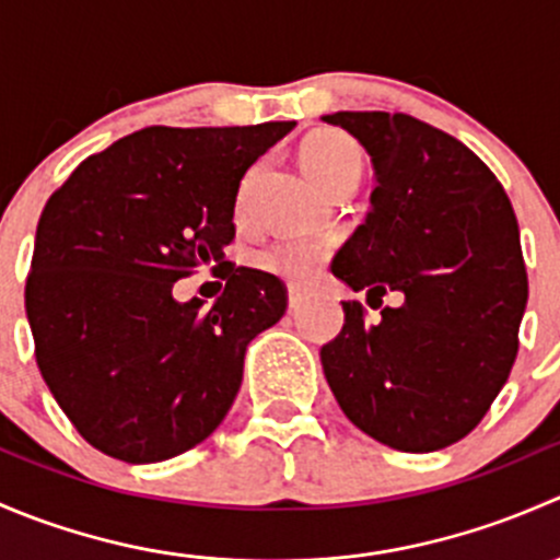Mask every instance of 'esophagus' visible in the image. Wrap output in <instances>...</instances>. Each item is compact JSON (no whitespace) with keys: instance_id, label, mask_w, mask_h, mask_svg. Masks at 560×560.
Returning a JSON list of instances; mask_svg holds the SVG:
<instances>
[{"instance_id":"34e87169","label":"esophagus","mask_w":560,"mask_h":560,"mask_svg":"<svg viewBox=\"0 0 560 560\" xmlns=\"http://www.w3.org/2000/svg\"><path fill=\"white\" fill-rule=\"evenodd\" d=\"M303 303H306V292L298 290V287H292V290H290V308H292V312H298Z\"/></svg>"}]
</instances>
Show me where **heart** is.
<instances>
[{
	"label": "heart",
	"instance_id": "1",
	"mask_svg": "<svg viewBox=\"0 0 560 560\" xmlns=\"http://www.w3.org/2000/svg\"><path fill=\"white\" fill-rule=\"evenodd\" d=\"M301 160L306 173L312 175L322 189H332L341 180L363 173V151L349 135L325 129L303 143ZM327 259V246L312 238L276 241L257 254V265L290 284H306L319 273Z\"/></svg>",
	"mask_w": 560,
	"mask_h": 560
}]
</instances>
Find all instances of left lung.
<instances>
[{"instance_id":"8db88e82","label":"left lung","mask_w":560,"mask_h":560,"mask_svg":"<svg viewBox=\"0 0 560 560\" xmlns=\"http://www.w3.org/2000/svg\"><path fill=\"white\" fill-rule=\"evenodd\" d=\"M322 121L360 140L376 178L332 276L380 306L404 295L376 322L343 303L341 332L319 352L325 380L376 442L450 447L479 425L517 358L528 276L512 202L471 149L420 118L338 110Z\"/></svg>"}]
</instances>
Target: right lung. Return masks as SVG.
Wrapping results in <instances>:
<instances>
[{
  "label": "right lung",
  "mask_w": 560,
  "mask_h": 560,
  "mask_svg": "<svg viewBox=\"0 0 560 560\" xmlns=\"http://www.w3.org/2000/svg\"><path fill=\"white\" fill-rule=\"evenodd\" d=\"M292 127H145L83 160L45 202L26 319L45 385L100 453L167 460L233 406L248 341L284 316L287 290L224 262V246L241 178ZM213 261L218 303L175 302L174 281Z\"/></svg>",
  "instance_id": "obj_1"
}]
</instances>
